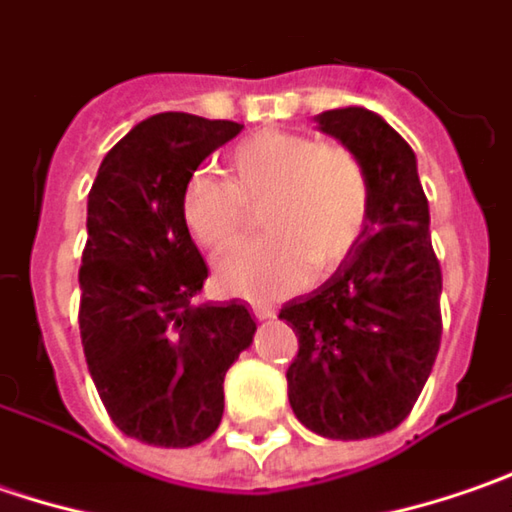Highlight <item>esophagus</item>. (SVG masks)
Masks as SVG:
<instances>
[{"label":"esophagus","instance_id":"1","mask_svg":"<svg viewBox=\"0 0 512 512\" xmlns=\"http://www.w3.org/2000/svg\"><path fill=\"white\" fill-rule=\"evenodd\" d=\"M252 315L257 321H269V318H275V309L272 306H252Z\"/></svg>","mask_w":512,"mask_h":512}]
</instances>
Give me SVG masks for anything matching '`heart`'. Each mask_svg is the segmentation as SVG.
<instances>
[{"label":"heart","mask_w":512,"mask_h":512,"mask_svg":"<svg viewBox=\"0 0 512 512\" xmlns=\"http://www.w3.org/2000/svg\"><path fill=\"white\" fill-rule=\"evenodd\" d=\"M260 212L263 243L226 257L217 283L249 300H275L341 266L369 217V180L344 145L263 131L234 148L229 183L194 174L183 191V223L212 255H226Z\"/></svg>","instance_id":"obj_1"}]
</instances>
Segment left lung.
Segmentation results:
<instances>
[{
	"label": "left lung",
	"mask_w": 512,
	"mask_h": 512,
	"mask_svg": "<svg viewBox=\"0 0 512 512\" xmlns=\"http://www.w3.org/2000/svg\"><path fill=\"white\" fill-rule=\"evenodd\" d=\"M318 128L361 160L369 217L335 275L280 309L298 335L286 381L303 427L358 441L395 430L433 372L441 344V266L407 140L358 105L323 111Z\"/></svg>",
	"instance_id": "8db88e82"
}]
</instances>
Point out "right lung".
<instances>
[{
    "mask_svg": "<svg viewBox=\"0 0 512 512\" xmlns=\"http://www.w3.org/2000/svg\"><path fill=\"white\" fill-rule=\"evenodd\" d=\"M240 128L154 114L105 154L88 194L85 361L111 421L154 447H194L220 427L223 378L255 338L243 303H194L209 266L183 223L191 174Z\"/></svg>",
    "mask_w": 512,
    "mask_h": 512,
    "instance_id": "right-lung-1",
    "label": "right lung"
}]
</instances>
